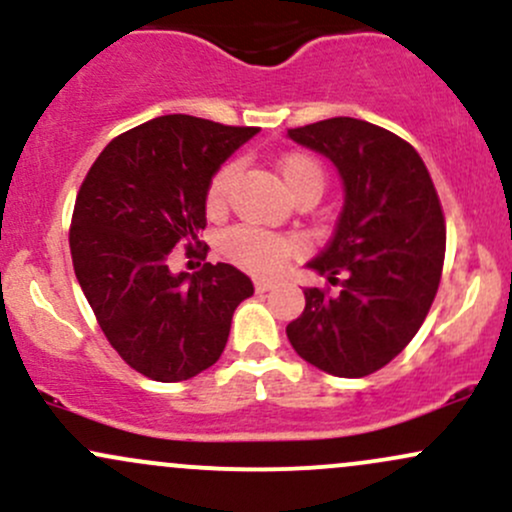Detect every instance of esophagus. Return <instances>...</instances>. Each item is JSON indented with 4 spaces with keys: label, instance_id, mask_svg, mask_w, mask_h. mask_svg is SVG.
I'll return each mask as SVG.
<instances>
[{
    "label": "esophagus",
    "instance_id": "34e87169",
    "mask_svg": "<svg viewBox=\"0 0 512 512\" xmlns=\"http://www.w3.org/2000/svg\"><path fill=\"white\" fill-rule=\"evenodd\" d=\"M256 290L258 292H268V290H273L275 287V280H271V278H256Z\"/></svg>",
    "mask_w": 512,
    "mask_h": 512
}]
</instances>
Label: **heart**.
<instances>
[{
    "label": "heart",
    "instance_id": "obj_1",
    "mask_svg": "<svg viewBox=\"0 0 512 512\" xmlns=\"http://www.w3.org/2000/svg\"><path fill=\"white\" fill-rule=\"evenodd\" d=\"M278 174L295 198L307 191H324V169L309 154H287L278 162ZM234 176H237V164H225L212 176L208 188L210 210H220L225 205ZM225 249L239 266L256 273H271L287 256L295 254L297 244L287 237H275L254 227H237L225 237Z\"/></svg>",
    "mask_w": 512,
    "mask_h": 512
}]
</instances>
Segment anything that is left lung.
<instances>
[{"mask_svg":"<svg viewBox=\"0 0 512 512\" xmlns=\"http://www.w3.org/2000/svg\"><path fill=\"white\" fill-rule=\"evenodd\" d=\"M287 137L329 159L343 181L333 237L307 263L329 283L341 273V292L307 287L287 338L309 365L365 377L409 346L435 300L445 258L438 193L416 149L365 120H319Z\"/></svg>","mask_w":512,"mask_h":512,"instance_id":"obj_1","label":"left lung"}]
</instances>
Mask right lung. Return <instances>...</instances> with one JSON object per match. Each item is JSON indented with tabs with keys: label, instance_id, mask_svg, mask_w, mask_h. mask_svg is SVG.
Segmentation results:
<instances>
[{
	"label": "right lung",
	"instance_id": "add662e5",
	"mask_svg": "<svg viewBox=\"0 0 512 512\" xmlns=\"http://www.w3.org/2000/svg\"><path fill=\"white\" fill-rule=\"evenodd\" d=\"M258 128L154 118L99 154L74 203V273L108 343L154 382H183L220 360L232 314L254 283L229 263L171 273L174 246H200L212 176Z\"/></svg>",
	"mask_w": 512,
	"mask_h": 512
}]
</instances>
